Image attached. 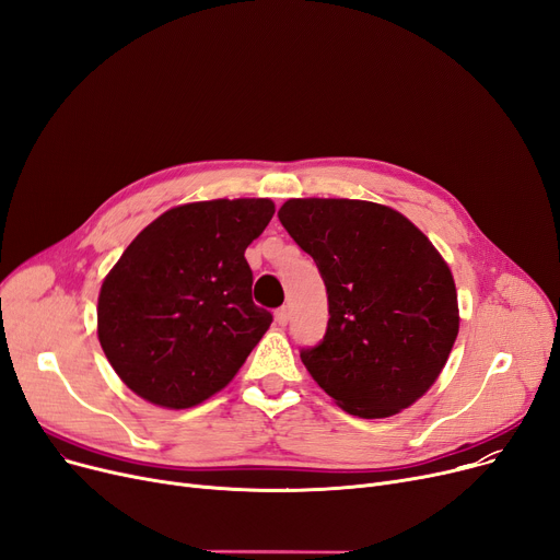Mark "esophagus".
<instances>
[{"label":"esophagus","instance_id":"1","mask_svg":"<svg viewBox=\"0 0 560 560\" xmlns=\"http://www.w3.org/2000/svg\"><path fill=\"white\" fill-rule=\"evenodd\" d=\"M275 319H277V325H279V327H285V325H288V319H290V311H288L285 306L277 308V313H275Z\"/></svg>","mask_w":560,"mask_h":560}]
</instances>
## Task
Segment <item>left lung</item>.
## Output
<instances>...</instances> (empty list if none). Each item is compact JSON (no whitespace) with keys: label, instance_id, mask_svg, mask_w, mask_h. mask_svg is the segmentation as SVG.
Returning <instances> with one entry per match:
<instances>
[{"label":"left lung","instance_id":"1","mask_svg":"<svg viewBox=\"0 0 560 560\" xmlns=\"http://www.w3.org/2000/svg\"><path fill=\"white\" fill-rule=\"evenodd\" d=\"M279 220L327 285V334L300 357L347 413L390 418L443 372L458 336L450 265L401 213L361 199H288Z\"/></svg>","mask_w":560,"mask_h":560}]
</instances>
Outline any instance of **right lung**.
Returning <instances> with one entry per match:
<instances>
[{
    "instance_id": "right-lung-1",
    "label": "right lung",
    "mask_w": 560,
    "mask_h": 560,
    "mask_svg": "<svg viewBox=\"0 0 560 560\" xmlns=\"http://www.w3.org/2000/svg\"><path fill=\"white\" fill-rule=\"evenodd\" d=\"M275 215L270 199L176 206L113 265L97 302V336L125 384L163 408L220 393L272 325L252 302L249 243Z\"/></svg>"
}]
</instances>
